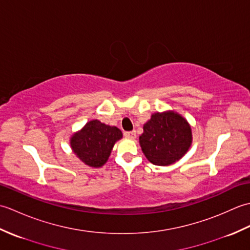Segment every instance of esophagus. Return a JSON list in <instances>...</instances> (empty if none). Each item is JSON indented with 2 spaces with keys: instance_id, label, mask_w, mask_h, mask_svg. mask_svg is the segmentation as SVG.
Instances as JSON below:
<instances>
[{
  "instance_id": "34e87169",
  "label": "esophagus",
  "mask_w": 250,
  "mask_h": 250,
  "mask_svg": "<svg viewBox=\"0 0 250 250\" xmlns=\"http://www.w3.org/2000/svg\"><path fill=\"white\" fill-rule=\"evenodd\" d=\"M124 135L125 137H128V139H135L136 137L135 131H125V132H124Z\"/></svg>"
}]
</instances>
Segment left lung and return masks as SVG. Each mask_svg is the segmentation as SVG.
Masks as SVG:
<instances>
[{"label":"left lung","mask_w":250,"mask_h":250,"mask_svg":"<svg viewBox=\"0 0 250 250\" xmlns=\"http://www.w3.org/2000/svg\"><path fill=\"white\" fill-rule=\"evenodd\" d=\"M192 141L187 120L176 113H156L144 125L140 144L155 166H169L188 151Z\"/></svg>","instance_id":"8db88e82"}]
</instances>
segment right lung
Here are the masks:
<instances>
[{
    "label": "right lung",
    "mask_w": 250,
    "mask_h": 250,
    "mask_svg": "<svg viewBox=\"0 0 250 250\" xmlns=\"http://www.w3.org/2000/svg\"><path fill=\"white\" fill-rule=\"evenodd\" d=\"M121 137V131L116 126L92 120L73 135L71 146L75 155L87 166L100 167L107 161L114 144Z\"/></svg>",
    "instance_id": "right-lung-1"
}]
</instances>
